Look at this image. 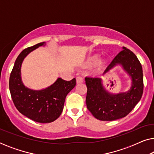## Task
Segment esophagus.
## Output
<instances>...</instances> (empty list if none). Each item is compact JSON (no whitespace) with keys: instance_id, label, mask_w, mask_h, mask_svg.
<instances>
[{"instance_id":"1","label":"esophagus","mask_w":154,"mask_h":154,"mask_svg":"<svg viewBox=\"0 0 154 154\" xmlns=\"http://www.w3.org/2000/svg\"><path fill=\"white\" fill-rule=\"evenodd\" d=\"M76 82L77 83H81L83 82V78L81 76H77L76 77Z\"/></svg>"}]
</instances>
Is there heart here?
Masks as SVG:
<instances>
[{
  "label": "heart",
  "mask_w": 154,
  "mask_h": 154,
  "mask_svg": "<svg viewBox=\"0 0 154 154\" xmlns=\"http://www.w3.org/2000/svg\"><path fill=\"white\" fill-rule=\"evenodd\" d=\"M99 58H100L99 54H94V55L90 57L88 59V64H95V63L99 60Z\"/></svg>",
  "instance_id": "1"
}]
</instances>
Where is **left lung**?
<instances>
[{"label": "left lung", "mask_w": 154, "mask_h": 154, "mask_svg": "<svg viewBox=\"0 0 154 154\" xmlns=\"http://www.w3.org/2000/svg\"><path fill=\"white\" fill-rule=\"evenodd\" d=\"M117 65L131 79V87L127 92L111 94L105 90L101 78L85 77L88 91L86 105L94 118L100 121H112L125 117L140 102L143 94L142 67L137 56L129 49L123 50L115 57L103 74Z\"/></svg>", "instance_id": "obj_1"}]
</instances>
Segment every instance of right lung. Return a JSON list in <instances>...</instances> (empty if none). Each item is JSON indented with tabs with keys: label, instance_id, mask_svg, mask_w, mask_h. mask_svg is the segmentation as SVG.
<instances>
[{
	"label": "right lung",
	"instance_id": "add662e5",
	"mask_svg": "<svg viewBox=\"0 0 154 154\" xmlns=\"http://www.w3.org/2000/svg\"><path fill=\"white\" fill-rule=\"evenodd\" d=\"M45 42L24 49L17 58L10 73L9 88L14 106L25 116L38 123H51L57 119L64 108L65 99L76 85L75 79L66 81L58 78L49 87L33 90L26 87L21 77V67L24 58Z\"/></svg>",
	"mask_w": 154,
	"mask_h": 154
}]
</instances>
